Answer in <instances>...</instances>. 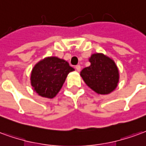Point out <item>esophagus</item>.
I'll list each match as a JSON object with an SVG mask.
<instances>
[{
  "label": "esophagus",
  "instance_id": "1",
  "mask_svg": "<svg viewBox=\"0 0 146 146\" xmlns=\"http://www.w3.org/2000/svg\"><path fill=\"white\" fill-rule=\"evenodd\" d=\"M75 68L77 70L78 72H80L81 71V66L80 65H76L75 66Z\"/></svg>",
  "mask_w": 146,
  "mask_h": 146
}]
</instances>
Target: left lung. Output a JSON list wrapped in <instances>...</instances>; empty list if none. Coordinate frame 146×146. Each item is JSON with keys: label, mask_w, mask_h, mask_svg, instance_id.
Instances as JSON below:
<instances>
[{"label": "left lung", "mask_w": 146, "mask_h": 146, "mask_svg": "<svg viewBox=\"0 0 146 146\" xmlns=\"http://www.w3.org/2000/svg\"><path fill=\"white\" fill-rule=\"evenodd\" d=\"M91 64L83 68L81 76L89 88L98 94H109L116 89L119 72L112 59L103 54H92Z\"/></svg>", "instance_id": "1"}]
</instances>
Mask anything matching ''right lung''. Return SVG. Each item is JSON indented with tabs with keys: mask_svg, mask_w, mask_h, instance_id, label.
I'll return each instance as SVG.
<instances>
[{
	"mask_svg": "<svg viewBox=\"0 0 146 146\" xmlns=\"http://www.w3.org/2000/svg\"><path fill=\"white\" fill-rule=\"evenodd\" d=\"M74 70L64 60L55 57H47L33 68L31 84L39 96L54 98L61 89L68 74Z\"/></svg>",
	"mask_w": 146,
	"mask_h": 146,
	"instance_id": "add662e5",
	"label": "right lung"
}]
</instances>
